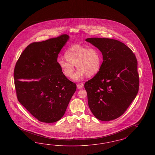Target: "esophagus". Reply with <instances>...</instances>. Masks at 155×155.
<instances>
[{"label": "esophagus", "instance_id": "esophagus-1", "mask_svg": "<svg viewBox=\"0 0 155 155\" xmlns=\"http://www.w3.org/2000/svg\"><path fill=\"white\" fill-rule=\"evenodd\" d=\"M84 88V84H78V85H77V88L79 89H82Z\"/></svg>", "mask_w": 155, "mask_h": 155}]
</instances>
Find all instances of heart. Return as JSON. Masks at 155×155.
Wrapping results in <instances>:
<instances>
[{
    "label": "heart",
    "mask_w": 155,
    "mask_h": 155,
    "mask_svg": "<svg viewBox=\"0 0 155 155\" xmlns=\"http://www.w3.org/2000/svg\"><path fill=\"white\" fill-rule=\"evenodd\" d=\"M65 59H59L58 64L63 74L71 78L76 65L78 70L73 79L81 80L85 76L91 77L95 75L101 70L102 63V55L96 48H89L81 45L71 46L64 53Z\"/></svg>",
    "instance_id": "heart-1"
}]
</instances>
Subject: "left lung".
<instances>
[{
    "label": "left lung",
    "instance_id": "obj_1",
    "mask_svg": "<svg viewBox=\"0 0 155 155\" xmlns=\"http://www.w3.org/2000/svg\"><path fill=\"white\" fill-rule=\"evenodd\" d=\"M85 41L103 56L101 70L84 85L89 109L101 121L114 120L125 112L138 94L137 60L132 51L117 40L90 38Z\"/></svg>",
    "mask_w": 155,
    "mask_h": 155
}]
</instances>
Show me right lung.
Listing matches in <instances>:
<instances>
[{
  "label": "right lung",
  "mask_w": 155,
  "mask_h": 155,
  "mask_svg": "<svg viewBox=\"0 0 155 155\" xmlns=\"http://www.w3.org/2000/svg\"><path fill=\"white\" fill-rule=\"evenodd\" d=\"M69 38L64 34L31 44L15 66L18 101L43 123L59 121L76 91L75 83L67 78L58 64V54Z\"/></svg>",
  "instance_id": "add662e5"
}]
</instances>
